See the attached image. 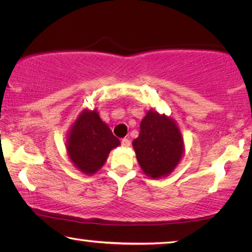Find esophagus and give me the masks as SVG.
Masks as SVG:
<instances>
[{"label":"esophagus","instance_id":"obj_1","mask_svg":"<svg viewBox=\"0 0 252 252\" xmlns=\"http://www.w3.org/2000/svg\"><path fill=\"white\" fill-rule=\"evenodd\" d=\"M130 144H131V142H130V140H129V139L123 138V139L121 140V146H122V147H125V148H129V147H130Z\"/></svg>","mask_w":252,"mask_h":252}]
</instances>
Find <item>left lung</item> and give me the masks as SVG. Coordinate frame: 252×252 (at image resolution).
Masks as SVG:
<instances>
[{
  "label": "left lung",
  "mask_w": 252,
  "mask_h": 252,
  "mask_svg": "<svg viewBox=\"0 0 252 252\" xmlns=\"http://www.w3.org/2000/svg\"><path fill=\"white\" fill-rule=\"evenodd\" d=\"M132 144L140 167L153 179L172 172L183 153V140L176 123L153 110L143 118L139 136Z\"/></svg>",
  "instance_id": "left-lung-1"
}]
</instances>
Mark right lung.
<instances>
[{
	"label": "right lung",
	"mask_w": 252,
	"mask_h": 252,
	"mask_svg": "<svg viewBox=\"0 0 252 252\" xmlns=\"http://www.w3.org/2000/svg\"><path fill=\"white\" fill-rule=\"evenodd\" d=\"M119 144V139L96 111L84 110L72 126L66 148L75 167L90 176L104 164L110 151Z\"/></svg>",
	"instance_id": "obj_1"
}]
</instances>
